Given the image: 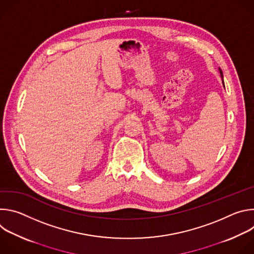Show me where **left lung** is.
I'll use <instances>...</instances> for the list:
<instances>
[{"label": "left lung", "mask_w": 254, "mask_h": 254, "mask_svg": "<svg viewBox=\"0 0 254 254\" xmlns=\"http://www.w3.org/2000/svg\"><path fill=\"white\" fill-rule=\"evenodd\" d=\"M219 72H220V75H221L222 80H223V73H222V71H221V69H220V68H219ZM223 85H224V81H223Z\"/></svg>", "instance_id": "8db88e82"}]
</instances>
